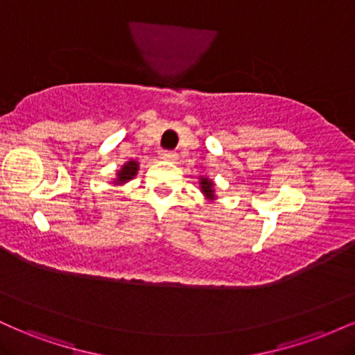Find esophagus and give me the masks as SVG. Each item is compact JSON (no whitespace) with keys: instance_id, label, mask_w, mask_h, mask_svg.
Segmentation results:
<instances>
[{"instance_id":"esophagus-1","label":"esophagus","mask_w":355,"mask_h":355,"mask_svg":"<svg viewBox=\"0 0 355 355\" xmlns=\"http://www.w3.org/2000/svg\"><path fill=\"white\" fill-rule=\"evenodd\" d=\"M177 157H178V155L175 153V152H172V150H162V152H160V158H162V160L175 162V160H177Z\"/></svg>"}]
</instances>
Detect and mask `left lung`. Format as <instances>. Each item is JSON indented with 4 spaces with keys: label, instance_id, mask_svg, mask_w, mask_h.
Instances as JSON below:
<instances>
[{
    "label": "left lung",
    "instance_id": "1",
    "mask_svg": "<svg viewBox=\"0 0 355 355\" xmlns=\"http://www.w3.org/2000/svg\"><path fill=\"white\" fill-rule=\"evenodd\" d=\"M200 189H202V191H203V195H205L207 198H215V195H214V182L211 180H209V178H205V177H202L200 178Z\"/></svg>",
    "mask_w": 355,
    "mask_h": 355
}]
</instances>
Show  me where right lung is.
Segmentation results:
<instances>
[{
    "mask_svg": "<svg viewBox=\"0 0 355 355\" xmlns=\"http://www.w3.org/2000/svg\"><path fill=\"white\" fill-rule=\"evenodd\" d=\"M137 172H138V164H137V162H133V160L126 162V164L121 166V170H118L116 185H120V183H126L128 180H132V178L137 175Z\"/></svg>",
    "mask_w": 355,
    "mask_h": 355,
    "instance_id": "1",
    "label": "right lung"
}]
</instances>
